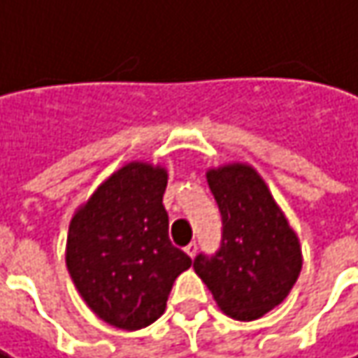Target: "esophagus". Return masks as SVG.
<instances>
[{
	"label": "esophagus",
	"mask_w": 358,
	"mask_h": 358,
	"mask_svg": "<svg viewBox=\"0 0 358 358\" xmlns=\"http://www.w3.org/2000/svg\"><path fill=\"white\" fill-rule=\"evenodd\" d=\"M196 251H199V247H196V243H190V245L186 247V253H188L190 257H194V255H196Z\"/></svg>",
	"instance_id": "obj_1"
}]
</instances>
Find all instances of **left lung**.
I'll return each mask as SVG.
<instances>
[{"instance_id": "obj_1", "label": "left lung", "mask_w": 358, "mask_h": 358, "mask_svg": "<svg viewBox=\"0 0 358 358\" xmlns=\"http://www.w3.org/2000/svg\"><path fill=\"white\" fill-rule=\"evenodd\" d=\"M222 217L221 247L200 253L194 271L235 320H257L287 298L302 271V249L267 184L247 164L206 172Z\"/></svg>"}]
</instances>
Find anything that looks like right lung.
I'll return each mask as SVG.
<instances>
[{
  "label": "right lung",
  "instance_id": "right-lung-1",
  "mask_svg": "<svg viewBox=\"0 0 358 358\" xmlns=\"http://www.w3.org/2000/svg\"><path fill=\"white\" fill-rule=\"evenodd\" d=\"M168 174L131 162L74 213L66 267L87 306L107 324L139 330L166 310L170 289L192 259L168 237Z\"/></svg>",
  "mask_w": 358,
  "mask_h": 358
}]
</instances>
